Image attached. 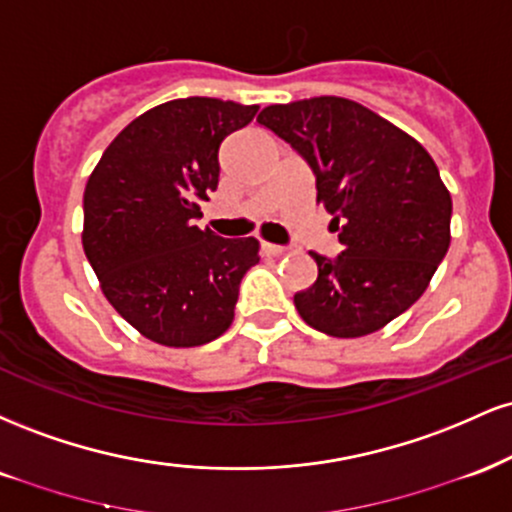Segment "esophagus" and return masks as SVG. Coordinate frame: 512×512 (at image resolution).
<instances>
[{"label":"esophagus","mask_w":512,"mask_h":512,"mask_svg":"<svg viewBox=\"0 0 512 512\" xmlns=\"http://www.w3.org/2000/svg\"><path fill=\"white\" fill-rule=\"evenodd\" d=\"M262 252H264V255H284V252H286V248H284V245H274V243H262Z\"/></svg>","instance_id":"obj_1"}]
</instances>
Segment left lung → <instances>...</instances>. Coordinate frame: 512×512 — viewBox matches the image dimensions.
Instances as JSON below:
<instances>
[{
  "mask_svg": "<svg viewBox=\"0 0 512 512\" xmlns=\"http://www.w3.org/2000/svg\"><path fill=\"white\" fill-rule=\"evenodd\" d=\"M257 122L305 158L342 243L332 260L310 252L317 279L293 296L298 315L330 337L378 332L419 301L450 248L452 199L438 166L349 98L269 105Z\"/></svg>",
  "mask_w": 512,
  "mask_h": 512,
  "instance_id": "1",
  "label": "left lung"
}]
</instances>
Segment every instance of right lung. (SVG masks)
Here are the masks:
<instances>
[{
	"label": "right lung",
	"mask_w": 512,
	"mask_h": 512,
	"mask_svg": "<svg viewBox=\"0 0 512 512\" xmlns=\"http://www.w3.org/2000/svg\"><path fill=\"white\" fill-rule=\"evenodd\" d=\"M257 105L178 98L146 110L103 151L84 192L81 243L110 305L163 346H202L231 327L255 238L197 228L219 185V146Z\"/></svg>",
	"instance_id": "obj_1"
}]
</instances>
